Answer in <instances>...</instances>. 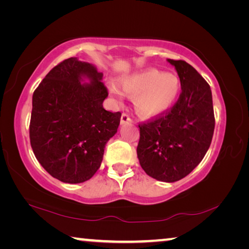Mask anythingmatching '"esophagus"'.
<instances>
[{
  "mask_svg": "<svg viewBox=\"0 0 249 249\" xmlns=\"http://www.w3.org/2000/svg\"><path fill=\"white\" fill-rule=\"evenodd\" d=\"M132 123V119H130L128 114H126V113H123L121 116V124L122 125H126V124H130Z\"/></svg>",
  "mask_w": 249,
  "mask_h": 249,
  "instance_id": "esophagus-1",
  "label": "esophagus"
}]
</instances>
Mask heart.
Returning <instances> with one entry per match:
<instances>
[{"instance_id": "heart-1", "label": "heart", "mask_w": 249, "mask_h": 249, "mask_svg": "<svg viewBox=\"0 0 249 249\" xmlns=\"http://www.w3.org/2000/svg\"><path fill=\"white\" fill-rule=\"evenodd\" d=\"M121 86L125 93L134 95L133 102L138 114L158 116L168 111L178 98L181 82L178 75L158 69H146L122 77ZM108 92L116 100L123 98V91L115 82L108 83Z\"/></svg>"}]
</instances>
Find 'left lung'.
Instances as JSON below:
<instances>
[{
	"mask_svg": "<svg viewBox=\"0 0 249 249\" xmlns=\"http://www.w3.org/2000/svg\"><path fill=\"white\" fill-rule=\"evenodd\" d=\"M178 72L181 93L174 107L138 124L137 157L151 178L175 182L199 165L212 142V92L202 75L184 60L168 59Z\"/></svg>",
	"mask_w": 249,
	"mask_h": 249,
	"instance_id": "8db88e82",
	"label": "left lung"
}]
</instances>
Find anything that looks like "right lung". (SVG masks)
<instances>
[{"label": "right lung", "mask_w": 249, "mask_h": 249, "mask_svg": "<svg viewBox=\"0 0 249 249\" xmlns=\"http://www.w3.org/2000/svg\"><path fill=\"white\" fill-rule=\"evenodd\" d=\"M82 76L91 82L82 84ZM102 77L93 65L72 57L53 67L34 91L31 146L44 169L62 182L92 178L119 128L121 112L102 105L108 95Z\"/></svg>", "instance_id": "right-lung-1"}]
</instances>
